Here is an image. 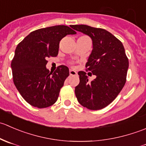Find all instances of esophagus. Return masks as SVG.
Here are the masks:
<instances>
[{"mask_svg": "<svg viewBox=\"0 0 146 146\" xmlns=\"http://www.w3.org/2000/svg\"><path fill=\"white\" fill-rule=\"evenodd\" d=\"M69 74H70V76H76V75H77V73H76L75 70L70 69V70H69Z\"/></svg>", "mask_w": 146, "mask_h": 146, "instance_id": "1", "label": "esophagus"}]
</instances>
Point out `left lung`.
Here are the masks:
<instances>
[{"label": "left lung", "instance_id": "left-lung-1", "mask_svg": "<svg viewBox=\"0 0 146 146\" xmlns=\"http://www.w3.org/2000/svg\"><path fill=\"white\" fill-rule=\"evenodd\" d=\"M91 38L92 50L85 67L96 78L88 82L84 71L78 72L80 83L75 88L78 102L91 110L104 108L119 95L126 83L129 60L121 42L101 28L85 25L73 26Z\"/></svg>", "mask_w": 146, "mask_h": 146}]
</instances>
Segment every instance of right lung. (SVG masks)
<instances>
[{
	"instance_id": "1",
	"label": "right lung",
	"mask_w": 146,
	"mask_h": 146,
	"mask_svg": "<svg viewBox=\"0 0 146 146\" xmlns=\"http://www.w3.org/2000/svg\"><path fill=\"white\" fill-rule=\"evenodd\" d=\"M76 34L65 25L42 28L29 33L17 46L11 62L13 82L29 104L46 108L58 100L69 69L61 65L54 73L49 72L46 58L58 55L59 42L64 36Z\"/></svg>"
}]
</instances>
